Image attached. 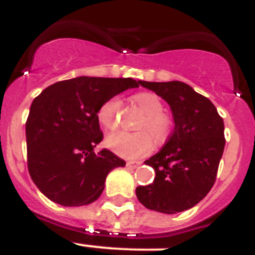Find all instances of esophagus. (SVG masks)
<instances>
[{
  "label": "esophagus",
  "mask_w": 255,
  "mask_h": 255,
  "mask_svg": "<svg viewBox=\"0 0 255 255\" xmlns=\"http://www.w3.org/2000/svg\"><path fill=\"white\" fill-rule=\"evenodd\" d=\"M139 161H128V163H126V167L128 168H136L138 167V165H139Z\"/></svg>",
  "instance_id": "34e87169"
}]
</instances>
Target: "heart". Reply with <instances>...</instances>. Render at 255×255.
Listing matches in <instances>:
<instances>
[{"instance_id": "heart-1", "label": "heart", "mask_w": 255, "mask_h": 255, "mask_svg": "<svg viewBox=\"0 0 255 255\" xmlns=\"http://www.w3.org/2000/svg\"><path fill=\"white\" fill-rule=\"evenodd\" d=\"M134 102L144 113V117L139 124V129H148L157 142L167 139L172 131L173 123L169 116L163 113L164 107L160 99L150 92H142L134 96ZM120 108L121 102L119 98L109 99L99 108L98 120L104 129L115 130L117 128ZM148 132L143 130L138 132H112L107 136L105 143L120 156L135 159L148 153L152 148V137L150 136V132Z\"/></svg>"}]
</instances>
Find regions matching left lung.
I'll list each match as a JSON object with an SVG mask.
<instances>
[{
    "instance_id": "obj_1",
    "label": "left lung",
    "mask_w": 255,
    "mask_h": 255,
    "mask_svg": "<svg viewBox=\"0 0 255 255\" xmlns=\"http://www.w3.org/2000/svg\"><path fill=\"white\" fill-rule=\"evenodd\" d=\"M169 104L174 129L164 147L144 164L155 180L138 186L136 198L148 210L176 214L194 207L215 184L226 146L224 123L215 105L186 83L139 81Z\"/></svg>"
}]
</instances>
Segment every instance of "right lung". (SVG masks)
Instances as JSON below:
<instances>
[{
	"instance_id": "right-lung-1",
	"label": "right lung",
	"mask_w": 255,
	"mask_h": 255,
	"mask_svg": "<svg viewBox=\"0 0 255 255\" xmlns=\"http://www.w3.org/2000/svg\"><path fill=\"white\" fill-rule=\"evenodd\" d=\"M131 78L78 77L57 82L33 99L26 123L27 167L39 190L61 206L90 205L108 173L125 161L104 148L99 108L128 88Z\"/></svg>"
}]
</instances>
